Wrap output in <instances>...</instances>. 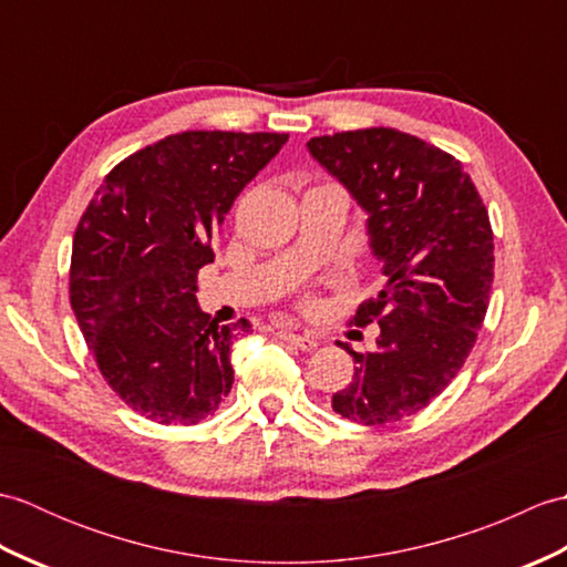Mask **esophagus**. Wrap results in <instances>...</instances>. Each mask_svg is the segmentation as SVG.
I'll use <instances>...</instances> for the list:
<instances>
[{
    "label": "esophagus",
    "mask_w": 567,
    "mask_h": 567,
    "mask_svg": "<svg viewBox=\"0 0 567 567\" xmlns=\"http://www.w3.org/2000/svg\"><path fill=\"white\" fill-rule=\"evenodd\" d=\"M277 339L285 341V343H292L299 351H315L319 346L315 336H307V333H290V331H280L277 333Z\"/></svg>",
    "instance_id": "obj_1"
}]
</instances>
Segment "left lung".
<instances>
[{
  "label": "left lung",
  "instance_id": "obj_1",
  "mask_svg": "<svg viewBox=\"0 0 567 567\" xmlns=\"http://www.w3.org/2000/svg\"><path fill=\"white\" fill-rule=\"evenodd\" d=\"M307 148L368 212L388 277L353 317L378 321L375 351L339 343L355 372L331 406L355 424H394L436 400L473 351L495 277L489 216L461 161L404 131H341Z\"/></svg>",
  "mask_w": 567,
  "mask_h": 567
}]
</instances>
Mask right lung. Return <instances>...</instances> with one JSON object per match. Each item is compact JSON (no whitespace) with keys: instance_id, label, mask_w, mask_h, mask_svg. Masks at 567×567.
Here are the masks:
<instances>
[{"instance_id":"add662e5","label":"right lung","mask_w":567,"mask_h":567,"mask_svg":"<svg viewBox=\"0 0 567 567\" xmlns=\"http://www.w3.org/2000/svg\"><path fill=\"white\" fill-rule=\"evenodd\" d=\"M287 134L183 131L104 177L72 238L70 305L106 384L158 424H199L231 392L240 319L197 305V272L252 177Z\"/></svg>"}]
</instances>
